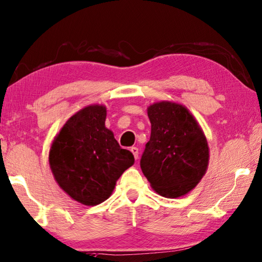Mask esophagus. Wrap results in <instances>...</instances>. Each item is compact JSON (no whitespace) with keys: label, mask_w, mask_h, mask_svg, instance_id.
<instances>
[{"label":"esophagus","mask_w":262,"mask_h":262,"mask_svg":"<svg viewBox=\"0 0 262 262\" xmlns=\"http://www.w3.org/2000/svg\"><path fill=\"white\" fill-rule=\"evenodd\" d=\"M130 150L132 152V154H134L135 159L138 160V158H139V149H138V147H131Z\"/></svg>","instance_id":"34e87169"}]
</instances>
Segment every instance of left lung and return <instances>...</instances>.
Masks as SVG:
<instances>
[{"label":"left lung","instance_id":"obj_1","mask_svg":"<svg viewBox=\"0 0 262 262\" xmlns=\"http://www.w3.org/2000/svg\"><path fill=\"white\" fill-rule=\"evenodd\" d=\"M150 138L140 167L150 186L164 198H178L201 181L207 170V139L189 109L161 101L147 108Z\"/></svg>","mask_w":262,"mask_h":262}]
</instances>
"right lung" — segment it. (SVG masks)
Masks as SVG:
<instances>
[{
  "instance_id": "obj_1",
  "label": "right lung",
  "mask_w": 262,
  "mask_h": 262,
  "mask_svg": "<svg viewBox=\"0 0 262 262\" xmlns=\"http://www.w3.org/2000/svg\"><path fill=\"white\" fill-rule=\"evenodd\" d=\"M107 109L92 104L68 119L49 150V166L59 187L73 200L95 206L113 193L122 173L135 163L105 127Z\"/></svg>"
}]
</instances>
